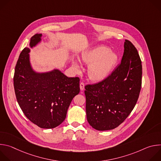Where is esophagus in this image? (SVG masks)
Returning a JSON list of instances; mask_svg holds the SVG:
<instances>
[{
  "label": "esophagus",
  "mask_w": 161,
  "mask_h": 161,
  "mask_svg": "<svg viewBox=\"0 0 161 161\" xmlns=\"http://www.w3.org/2000/svg\"><path fill=\"white\" fill-rule=\"evenodd\" d=\"M80 90H83L84 88H85V83L83 82H81L80 85Z\"/></svg>",
  "instance_id": "obj_1"
}]
</instances>
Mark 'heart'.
Returning <instances> with one entry per match:
<instances>
[{"label":"heart","instance_id":"obj_1","mask_svg":"<svg viewBox=\"0 0 161 161\" xmlns=\"http://www.w3.org/2000/svg\"><path fill=\"white\" fill-rule=\"evenodd\" d=\"M81 60L89 65L88 74L90 79L101 81L106 79L112 71L117 64V55L109 48L99 46L83 53ZM73 67L76 73L81 71V67L78 61H73Z\"/></svg>","mask_w":161,"mask_h":161}]
</instances>
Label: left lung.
Here are the masks:
<instances>
[{
    "mask_svg": "<svg viewBox=\"0 0 161 161\" xmlns=\"http://www.w3.org/2000/svg\"><path fill=\"white\" fill-rule=\"evenodd\" d=\"M120 64L102 81L85 86L89 124L98 130L120 125L134 109L142 88L141 58L132 43L125 40Z\"/></svg>",
    "mask_w": 161,
    "mask_h": 161,
    "instance_id": "8db88e82",
    "label": "left lung"
}]
</instances>
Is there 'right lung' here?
<instances>
[{
    "mask_svg": "<svg viewBox=\"0 0 161 161\" xmlns=\"http://www.w3.org/2000/svg\"><path fill=\"white\" fill-rule=\"evenodd\" d=\"M41 34L31 39L30 47L38 44ZM30 49L25 48L16 62L13 78L18 103L26 117L43 129H53L65 120L73 99L80 92V78H69L60 71L36 73L31 65Z\"/></svg>",
    "mask_w": 161,
    "mask_h": 161,
    "instance_id": "add662e5",
    "label": "right lung"
}]
</instances>
